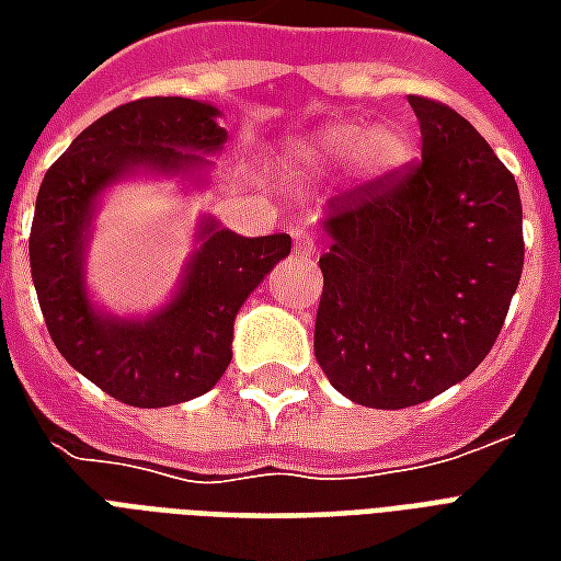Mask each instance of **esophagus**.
<instances>
[{
  "instance_id": "1",
  "label": "esophagus",
  "mask_w": 561,
  "mask_h": 561,
  "mask_svg": "<svg viewBox=\"0 0 561 561\" xmlns=\"http://www.w3.org/2000/svg\"><path fill=\"white\" fill-rule=\"evenodd\" d=\"M291 237L297 255H316V233L309 231V228H294Z\"/></svg>"
}]
</instances>
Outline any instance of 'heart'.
I'll return each mask as SVG.
<instances>
[{
	"mask_svg": "<svg viewBox=\"0 0 561 561\" xmlns=\"http://www.w3.org/2000/svg\"><path fill=\"white\" fill-rule=\"evenodd\" d=\"M409 140L400 128H376L366 131L352 123H340V126L324 128L312 144L304 147V159L318 161V164H342L352 161L357 156H364V161L376 171L393 168L405 159Z\"/></svg>",
	"mask_w": 561,
	"mask_h": 561,
	"instance_id": "obj_1",
	"label": "heart"
}]
</instances>
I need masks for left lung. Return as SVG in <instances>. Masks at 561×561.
Wrapping results in <instances>:
<instances>
[{"mask_svg":"<svg viewBox=\"0 0 561 561\" xmlns=\"http://www.w3.org/2000/svg\"><path fill=\"white\" fill-rule=\"evenodd\" d=\"M421 159L330 201L316 357L366 409H405L478 369L523 276L514 173L469 119L409 95Z\"/></svg>","mask_w":561,"mask_h":561,"instance_id":"8db88e82","label":"left lung"}]
</instances>
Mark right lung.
I'll list each match as a JSON object with an SVG mask.
<instances>
[{
	"mask_svg": "<svg viewBox=\"0 0 561 561\" xmlns=\"http://www.w3.org/2000/svg\"><path fill=\"white\" fill-rule=\"evenodd\" d=\"M213 104L152 95L114 107L50 164L35 201L30 267L50 340L68 364L114 400L161 409L207 393L231 364L233 318L257 282L291 252L288 233L240 237L216 221L171 306L147 321L99 316L83 291L87 225L107 183L126 168L188 171L228 131Z\"/></svg>",
	"mask_w": 561,
	"mask_h": 561,
	"instance_id": "add662e5",
	"label": "right lung"
}]
</instances>
